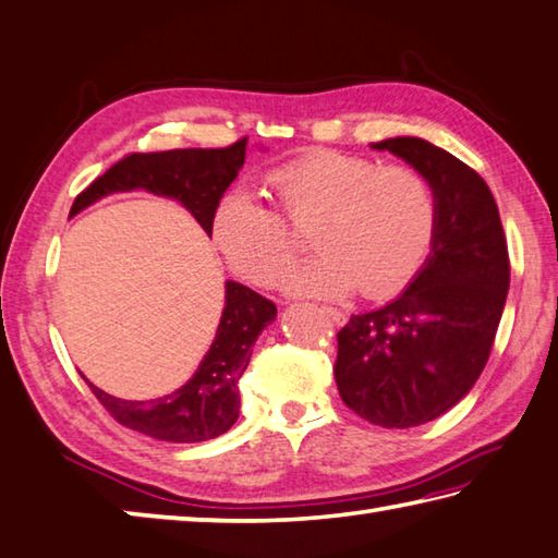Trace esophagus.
<instances>
[{"label": "esophagus", "mask_w": 558, "mask_h": 558, "mask_svg": "<svg viewBox=\"0 0 558 558\" xmlns=\"http://www.w3.org/2000/svg\"><path fill=\"white\" fill-rule=\"evenodd\" d=\"M322 312L327 314V317H329L333 324H343V322H347V314L339 312V310H333V307H322Z\"/></svg>", "instance_id": "1"}]
</instances>
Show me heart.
I'll use <instances>...</instances> for the list:
<instances>
[{
  "label": "heart",
  "instance_id": "heart-1",
  "mask_svg": "<svg viewBox=\"0 0 558 558\" xmlns=\"http://www.w3.org/2000/svg\"><path fill=\"white\" fill-rule=\"evenodd\" d=\"M268 185L278 215L248 192H231L211 221L231 270L256 286H272L298 258L286 225L312 227V246L322 251L288 276L292 295L343 298L359 288L380 300L408 286L427 258L437 202L420 170L312 150L272 170Z\"/></svg>",
  "mask_w": 558,
  "mask_h": 558
}]
</instances>
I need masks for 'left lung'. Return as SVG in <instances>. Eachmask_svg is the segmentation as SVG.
Masks as SVG:
<instances>
[{"label":"left lung","instance_id":"left-lung-1","mask_svg":"<svg viewBox=\"0 0 558 558\" xmlns=\"http://www.w3.org/2000/svg\"><path fill=\"white\" fill-rule=\"evenodd\" d=\"M429 180L437 202L432 251L400 298L351 314L333 378L371 424L420 427L449 412L478 380L510 288L508 241L485 180L417 136L371 144Z\"/></svg>","mask_w":558,"mask_h":558}]
</instances>
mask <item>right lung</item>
<instances>
[{"label": "right lung", "instance_id": "1", "mask_svg": "<svg viewBox=\"0 0 558 558\" xmlns=\"http://www.w3.org/2000/svg\"><path fill=\"white\" fill-rule=\"evenodd\" d=\"M246 160V138L227 148H175L131 154L80 192L70 217L114 192L146 190L180 202L211 236L219 199ZM276 305L241 282L227 280L225 310L205 359L192 378L166 398L121 400L89 383L105 410L124 427L158 441L197 444L215 439L239 420V378L251 361L258 333L276 319Z\"/></svg>", "mask_w": 558, "mask_h": 558}]
</instances>
